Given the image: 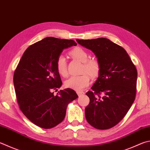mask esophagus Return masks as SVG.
Returning <instances> with one entry per match:
<instances>
[{
  "label": "esophagus",
  "mask_w": 150,
  "mask_h": 150,
  "mask_svg": "<svg viewBox=\"0 0 150 150\" xmlns=\"http://www.w3.org/2000/svg\"><path fill=\"white\" fill-rule=\"evenodd\" d=\"M77 94H78L79 96H82V95H83L84 94V92H81V91H77Z\"/></svg>",
  "instance_id": "1"
}]
</instances>
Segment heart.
Listing matches in <instances>:
<instances>
[{
    "instance_id": "1",
    "label": "heart",
    "mask_w": 150,
    "mask_h": 150,
    "mask_svg": "<svg viewBox=\"0 0 150 150\" xmlns=\"http://www.w3.org/2000/svg\"><path fill=\"white\" fill-rule=\"evenodd\" d=\"M69 54L73 58L77 59L83 63L82 72H86L81 75L71 76L65 82V86L67 88H71L75 91H80L85 88L91 82V77H95L98 75L100 71L99 62L96 59H88L89 54L87 52L81 47H76L69 52ZM56 67L57 71L62 77L67 75L66 61L63 56H59L57 58Z\"/></svg>"
}]
</instances>
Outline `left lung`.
I'll return each instance as SVG.
<instances>
[{"label": "left lung", "mask_w": 150, "mask_h": 150, "mask_svg": "<svg viewBox=\"0 0 150 150\" xmlns=\"http://www.w3.org/2000/svg\"><path fill=\"white\" fill-rule=\"evenodd\" d=\"M94 53L100 64L98 77L86 92L87 122L100 130L111 129L126 115L134 101L137 71L125 49L106 38L77 39Z\"/></svg>", "instance_id": "left-lung-1"}]
</instances>
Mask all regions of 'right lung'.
Wrapping results in <instances>:
<instances>
[{"mask_svg":"<svg viewBox=\"0 0 150 150\" xmlns=\"http://www.w3.org/2000/svg\"><path fill=\"white\" fill-rule=\"evenodd\" d=\"M76 45L73 40L46 37L27 48L16 68L13 84L19 106L39 127L51 129L60 123L67 105L78 98L71 88L61 90L56 96L52 92L62 84L57 58L64 49Z\"/></svg>","mask_w":150,"mask_h":150,"instance_id":"obj_1","label":"right lung"}]
</instances>
